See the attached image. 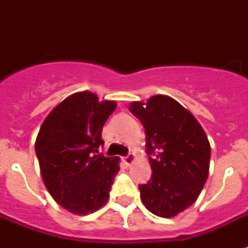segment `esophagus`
Returning <instances> with one entry per match:
<instances>
[{
    "label": "esophagus",
    "instance_id": "34e87169",
    "mask_svg": "<svg viewBox=\"0 0 248 248\" xmlns=\"http://www.w3.org/2000/svg\"><path fill=\"white\" fill-rule=\"evenodd\" d=\"M135 158H136L135 155H132L131 153V155H126V157H124V162L126 163L127 166H130L132 162H134V161H135Z\"/></svg>",
    "mask_w": 248,
    "mask_h": 248
}]
</instances>
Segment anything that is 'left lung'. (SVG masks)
I'll return each mask as SVG.
<instances>
[{
  "instance_id": "1",
  "label": "left lung",
  "mask_w": 248,
  "mask_h": 248,
  "mask_svg": "<svg viewBox=\"0 0 248 248\" xmlns=\"http://www.w3.org/2000/svg\"><path fill=\"white\" fill-rule=\"evenodd\" d=\"M130 112L145 128L152 179L139 185L145 207L159 217L184 211L202 192L210 169L211 147L200 122L172 97L132 101Z\"/></svg>"
}]
</instances>
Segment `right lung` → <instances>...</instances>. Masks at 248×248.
Wrapping results in <instances>:
<instances>
[{
  "instance_id": "add662e5",
  "label": "right lung",
  "mask_w": 248,
  "mask_h": 248,
  "mask_svg": "<svg viewBox=\"0 0 248 248\" xmlns=\"http://www.w3.org/2000/svg\"><path fill=\"white\" fill-rule=\"evenodd\" d=\"M116 101H99L90 91L76 93L45 118L36 139V155L48 193L75 215H87L109 198L118 157L99 155L101 130Z\"/></svg>"
}]
</instances>
